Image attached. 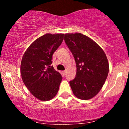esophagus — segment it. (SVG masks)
<instances>
[{"label":"esophagus","mask_w":129,"mask_h":129,"mask_svg":"<svg viewBox=\"0 0 129 129\" xmlns=\"http://www.w3.org/2000/svg\"><path fill=\"white\" fill-rule=\"evenodd\" d=\"M66 70H65V71H63V72H62V73H63V75H66Z\"/></svg>","instance_id":"34e87169"}]
</instances>
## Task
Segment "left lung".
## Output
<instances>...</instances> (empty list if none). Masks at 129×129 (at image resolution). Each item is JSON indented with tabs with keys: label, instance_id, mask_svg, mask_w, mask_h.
<instances>
[{
	"label": "left lung",
	"instance_id": "1",
	"mask_svg": "<svg viewBox=\"0 0 129 129\" xmlns=\"http://www.w3.org/2000/svg\"><path fill=\"white\" fill-rule=\"evenodd\" d=\"M65 42L75 57L76 78L70 82L73 94L87 100L100 92L109 71L107 57L97 43L83 34H65Z\"/></svg>",
	"mask_w": 129,
	"mask_h": 129
}]
</instances>
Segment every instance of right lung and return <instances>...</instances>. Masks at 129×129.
Returning a JSON list of instances; mask_svg holds the SVG:
<instances>
[{"mask_svg": "<svg viewBox=\"0 0 129 129\" xmlns=\"http://www.w3.org/2000/svg\"><path fill=\"white\" fill-rule=\"evenodd\" d=\"M63 35L47 33L39 37L28 47L22 57V81L33 95L43 101L55 96L62 79L51 64L53 53L62 42Z\"/></svg>", "mask_w": 129, "mask_h": 129, "instance_id": "add662e5", "label": "right lung"}]
</instances>
